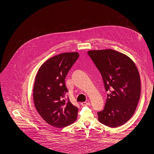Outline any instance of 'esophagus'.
I'll list each match as a JSON object with an SVG mask.
<instances>
[{"instance_id": "esophagus-1", "label": "esophagus", "mask_w": 154, "mask_h": 154, "mask_svg": "<svg viewBox=\"0 0 154 154\" xmlns=\"http://www.w3.org/2000/svg\"><path fill=\"white\" fill-rule=\"evenodd\" d=\"M90 103L89 102H82L81 103V105L83 106H88V105H90Z\"/></svg>"}]
</instances>
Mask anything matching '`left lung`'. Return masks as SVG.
<instances>
[{"mask_svg":"<svg viewBox=\"0 0 154 154\" xmlns=\"http://www.w3.org/2000/svg\"><path fill=\"white\" fill-rule=\"evenodd\" d=\"M103 79L107 94L104 109L97 112L99 121L116 128L134 114L141 94L138 70L127 55L112 49L87 52Z\"/></svg>","mask_w":154,"mask_h":154,"instance_id":"left-lung-1","label":"left lung"}]
</instances>
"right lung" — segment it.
Returning a JSON list of instances; mask_svg holds the SVG:
<instances>
[{
    "label": "right lung",
    "mask_w": 154,
    "mask_h": 154,
    "mask_svg": "<svg viewBox=\"0 0 154 154\" xmlns=\"http://www.w3.org/2000/svg\"><path fill=\"white\" fill-rule=\"evenodd\" d=\"M79 57L77 52L54 56L42 65L36 75L33 91L35 108L53 127H66L77 118L78 108L66 96L65 79Z\"/></svg>",
    "instance_id": "1"
}]
</instances>
